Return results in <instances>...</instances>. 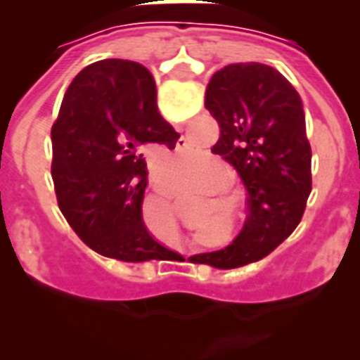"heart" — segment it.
Listing matches in <instances>:
<instances>
[{"instance_id":"b5f03b06","label":"heart","mask_w":360,"mask_h":360,"mask_svg":"<svg viewBox=\"0 0 360 360\" xmlns=\"http://www.w3.org/2000/svg\"><path fill=\"white\" fill-rule=\"evenodd\" d=\"M221 177H224V169H221L219 165L210 164L204 167V172H202L204 183H206V181H212V179H221Z\"/></svg>"}]
</instances>
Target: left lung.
<instances>
[{"label": "left lung", "mask_w": 360, "mask_h": 360, "mask_svg": "<svg viewBox=\"0 0 360 360\" xmlns=\"http://www.w3.org/2000/svg\"><path fill=\"white\" fill-rule=\"evenodd\" d=\"M204 105L219 125L212 152L241 175L249 218L229 247L191 260L231 270L268 257L299 226L312 191V154L301 96L274 67L231 63L219 69L208 82Z\"/></svg>", "instance_id": "obj_1"}]
</instances>
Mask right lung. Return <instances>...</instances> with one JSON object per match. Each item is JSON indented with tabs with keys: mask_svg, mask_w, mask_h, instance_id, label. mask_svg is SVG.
Wrapping results in <instances>:
<instances>
[{
	"mask_svg": "<svg viewBox=\"0 0 360 360\" xmlns=\"http://www.w3.org/2000/svg\"><path fill=\"white\" fill-rule=\"evenodd\" d=\"M179 134L156 105L146 67L103 59L69 84L51 127V177L59 208L73 231L98 255L123 262L173 260L142 219L144 152L172 150Z\"/></svg>",
	"mask_w": 360,
	"mask_h": 360,
	"instance_id": "add662e5",
	"label": "right lung"
}]
</instances>
